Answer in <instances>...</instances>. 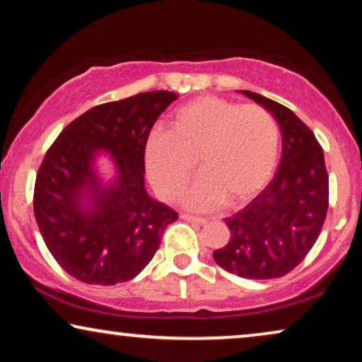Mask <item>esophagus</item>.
<instances>
[{"mask_svg": "<svg viewBox=\"0 0 362 362\" xmlns=\"http://www.w3.org/2000/svg\"><path fill=\"white\" fill-rule=\"evenodd\" d=\"M181 217L185 221H187V222H194V224H206L207 222V219L206 217H199V216H192V214H187V212H182L181 214Z\"/></svg>", "mask_w": 362, "mask_h": 362, "instance_id": "esophagus-1", "label": "esophagus"}]
</instances>
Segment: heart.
<instances>
[{"mask_svg": "<svg viewBox=\"0 0 362 362\" xmlns=\"http://www.w3.org/2000/svg\"><path fill=\"white\" fill-rule=\"evenodd\" d=\"M280 127L255 103L197 97L171 115L170 132L146 140L148 176L163 197H175L199 163L202 176L186 202L206 209L221 199L240 204L257 194L274 175L280 156Z\"/></svg>", "mask_w": 362, "mask_h": 362, "instance_id": "b5f03b06", "label": "heart"}]
</instances>
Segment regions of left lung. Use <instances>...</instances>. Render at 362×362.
Segmentation results:
<instances>
[{
  "mask_svg": "<svg viewBox=\"0 0 362 362\" xmlns=\"http://www.w3.org/2000/svg\"><path fill=\"white\" fill-rule=\"evenodd\" d=\"M281 130V161L265 189L244 209L227 217L230 240L214 250L216 264L250 280L284 276L301 264L318 239L329 201L323 148L290 108L255 92Z\"/></svg>",
  "mask_w": 362,
  "mask_h": 362,
  "instance_id": "8db88e82",
  "label": "left lung"
}]
</instances>
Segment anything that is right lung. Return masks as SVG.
Here are the masks:
<instances>
[{"label":"right lung","mask_w":362,"mask_h":362,"mask_svg":"<svg viewBox=\"0 0 362 362\" xmlns=\"http://www.w3.org/2000/svg\"><path fill=\"white\" fill-rule=\"evenodd\" d=\"M177 95L168 90L97 105L61 132L39 166L34 216L49 252L88 285L132 280L150 264L177 212L145 191V148L151 127ZM100 149L119 175L102 187L93 173ZM91 199L83 204V194Z\"/></svg>","instance_id":"right-lung-1"}]
</instances>
